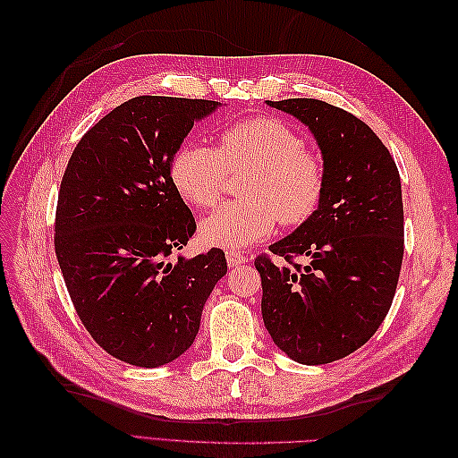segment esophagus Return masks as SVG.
<instances>
[{
  "instance_id": "34e87169",
  "label": "esophagus",
  "mask_w": 458,
  "mask_h": 458,
  "mask_svg": "<svg viewBox=\"0 0 458 458\" xmlns=\"http://www.w3.org/2000/svg\"><path fill=\"white\" fill-rule=\"evenodd\" d=\"M226 261H228L230 267H236L240 264H246L248 256L242 254V251H238V250H228L226 251Z\"/></svg>"
}]
</instances>
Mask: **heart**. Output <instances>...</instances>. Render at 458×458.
Wrapping results in <instances>:
<instances>
[{"instance_id": "1", "label": "heart", "mask_w": 458, "mask_h": 458, "mask_svg": "<svg viewBox=\"0 0 458 458\" xmlns=\"http://www.w3.org/2000/svg\"><path fill=\"white\" fill-rule=\"evenodd\" d=\"M228 171H250L240 197L202 222L204 244L244 248L267 238L277 222L299 226L313 216L325 192V163L301 135L276 118H248L224 125L218 148L184 143L171 159V179L194 208L222 199Z\"/></svg>"}]
</instances>
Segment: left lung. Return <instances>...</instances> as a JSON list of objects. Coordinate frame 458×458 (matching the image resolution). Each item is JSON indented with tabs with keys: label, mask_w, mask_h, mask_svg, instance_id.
<instances>
[{
	"label": "left lung",
	"mask_w": 458,
	"mask_h": 458,
	"mask_svg": "<svg viewBox=\"0 0 458 458\" xmlns=\"http://www.w3.org/2000/svg\"><path fill=\"white\" fill-rule=\"evenodd\" d=\"M267 104L309 125L327 181L313 216L269 246L279 261H254L261 317L295 362L328 364L364 346L392 307L403 259L400 171L350 112L313 98Z\"/></svg>",
	"instance_id": "8db88e82"
}]
</instances>
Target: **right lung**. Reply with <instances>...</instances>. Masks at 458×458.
Wrapping results in <instances>:
<instances>
[{
	"instance_id": "obj_1",
	"label": "right lung",
	"mask_w": 458,
	"mask_h": 458,
	"mask_svg": "<svg viewBox=\"0 0 458 458\" xmlns=\"http://www.w3.org/2000/svg\"><path fill=\"white\" fill-rule=\"evenodd\" d=\"M218 102L138 96L94 123L58 191L55 251L76 315L114 358L157 368L194 343L226 276L220 248L167 264L197 230L171 179L192 123Z\"/></svg>"
}]
</instances>
